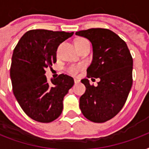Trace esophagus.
I'll list each match as a JSON object with an SVG mask.
<instances>
[{"label": "esophagus", "instance_id": "esophagus-1", "mask_svg": "<svg viewBox=\"0 0 149 149\" xmlns=\"http://www.w3.org/2000/svg\"><path fill=\"white\" fill-rule=\"evenodd\" d=\"M79 82H80V80H79V79H74V83H75V84H79Z\"/></svg>", "mask_w": 149, "mask_h": 149}]
</instances>
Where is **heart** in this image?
Instances as JSON below:
<instances>
[{
	"label": "heart",
	"instance_id": "1",
	"mask_svg": "<svg viewBox=\"0 0 149 149\" xmlns=\"http://www.w3.org/2000/svg\"><path fill=\"white\" fill-rule=\"evenodd\" d=\"M88 40H86V38H77V39L74 41L75 46H76L77 49H78V48L80 47L83 44L86 42ZM84 68V64H72V65H69L68 67H66L65 70H66V72H67L69 74L72 75V76H77V75L79 74V72H80Z\"/></svg>",
	"mask_w": 149,
	"mask_h": 149
}]
</instances>
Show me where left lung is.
I'll list each match as a JSON object with an SVG mask.
<instances>
[{"mask_svg":"<svg viewBox=\"0 0 149 149\" xmlns=\"http://www.w3.org/2000/svg\"><path fill=\"white\" fill-rule=\"evenodd\" d=\"M76 35L93 45V62L86 77L100 79L97 86L88 79H82L86 91L79 99V108L91 121L106 122L120 112L127 100L133 83V58L126 42L109 29H91Z\"/></svg>","mask_w":149,"mask_h":149,"instance_id":"1","label":"left lung"}]
</instances>
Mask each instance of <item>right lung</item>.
I'll list each match as a JSON object with an SVG mask.
<instances>
[{"label": "right lung", "mask_w": 149, "mask_h": 149, "mask_svg": "<svg viewBox=\"0 0 149 149\" xmlns=\"http://www.w3.org/2000/svg\"><path fill=\"white\" fill-rule=\"evenodd\" d=\"M73 32L34 29L27 31L15 46L10 76L15 98L31 119L49 123L60 116L63 97L74 84L72 77L58 75L48 81L45 69L56 63V50Z\"/></svg>", "instance_id": "add662e5"}]
</instances>
